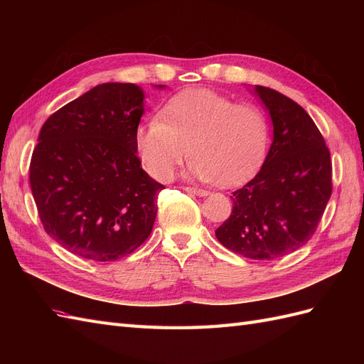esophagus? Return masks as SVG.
Listing matches in <instances>:
<instances>
[{"label":"esophagus","mask_w":364,"mask_h":364,"mask_svg":"<svg viewBox=\"0 0 364 364\" xmlns=\"http://www.w3.org/2000/svg\"><path fill=\"white\" fill-rule=\"evenodd\" d=\"M183 190H185L186 193H193V194L199 196V197H205V196H208V194H209L206 190H200V188H193V186H185Z\"/></svg>","instance_id":"34e87169"}]
</instances>
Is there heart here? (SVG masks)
<instances>
[{
    "label": "heart",
    "instance_id": "1",
    "mask_svg": "<svg viewBox=\"0 0 364 364\" xmlns=\"http://www.w3.org/2000/svg\"><path fill=\"white\" fill-rule=\"evenodd\" d=\"M267 142L269 123L259 107L209 90L173 95L156 119L135 130L142 167L159 181L170 179L190 151L191 178L234 186L258 168Z\"/></svg>",
    "mask_w": 364,
    "mask_h": 364
}]
</instances>
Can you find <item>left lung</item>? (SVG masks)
<instances>
[{
	"label": "left lung",
	"instance_id": "8db88e82",
	"mask_svg": "<svg viewBox=\"0 0 364 364\" xmlns=\"http://www.w3.org/2000/svg\"><path fill=\"white\" fill-rule=\"evenodd\" d=\"M273 123V142L255 178L234 191L232 213L215 230L226 249L277 259L316 232L333 193L331 155L311 117L291 98L255 86Z\"/></svg>",
	"mask_w": 364,
	"mask_h": 364
}]
</instances>
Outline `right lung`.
Returning a JSON list of instances; mask_svg holds the SVG:
<instances>
[{"instance_id": "add662e5", "label": "right lung", "mask_w": 364, "mask_h": 364, "mask_svg": "<svg viewBox=\"0 0 364 364\" xmlns=\"http://www.w3.org/2000/svg\"><path fill=\"white\" fill-rule=\"evenodd\" d=\"M142 114L139 86L103 83L41 129L30 162L33 199L46 232L75 257L115 261L151 232L164 185L136 156Z\"/></svg>"}]
</instances>
